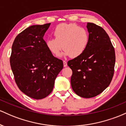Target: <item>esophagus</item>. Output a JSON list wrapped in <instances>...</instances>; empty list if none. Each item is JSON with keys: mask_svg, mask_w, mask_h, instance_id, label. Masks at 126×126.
<instances>
[{"mask_svg": "<svg viewBox=\"0 0 126 126\" xmlns=\"http://www.w3.org/2000/svg\"><path fill=\"white\" fill-rule=\"evenodd\" d=\"M63 67H66L67 66V63L65 61H63Z\"/></svg>", "mask_w": 126, "mask_h": 126, "instance_id": "obj_1", "label": "esophagus"}]
</instances>
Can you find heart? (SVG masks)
<instances>
[{"label": "heart", "instance_id": "b5f03b06", "mask_svg": "<svg viewBox=\"0 0 126 126\" xmlns=\"http://www.w3.org/2000/svg\"><path fill=\"white\" fill-rule=\"evenodd\" d=\"M53 33L55 38L48 39L46 45L55 56L58 55L63 47V56L79 57L85 51L89 42L88 31L76 24H61Z\"/></svg>", "mask_w": 126, "mask_h": 126}]
</instances>
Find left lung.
<instances>
[{
  "mask_svg": "<svg viewBox=\"0 0 126 126\" xmlns=\"http://www.w3.org/2000/svg\"><path fill=\"white\" fill-rule=\"evenodd\" d=\"M89 42L84 53L68 61L73 71L71 84L79 96L90 98L110 85L114 73L115 50L108 34L101 27L88 22Z\"/></svg>",
  "mask_w": 126,
  "mask_h": 126,
  "instance_id": "8db88e82",
  "label": "left lung"
}]
</instances>
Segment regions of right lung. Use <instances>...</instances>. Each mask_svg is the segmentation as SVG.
I'll return each mask as SVG.
<instances>
[{"label":"right lung","instance_id":"right-lung-1","mask_svg":"<svg viewBox=\"0 0 126 126\" xmlns=\"http://www.w3.org/2000/svg\"><path fill=\"white\" fill-rule=\"evenodd\" d=\"M50 23L32 25L15 37L10 64L18 88L28 96L41 99L53 90L63 68V61L53 56L43 39Z\"/></svg>","mask_w":126,"mask_h":126}]
</instances>
